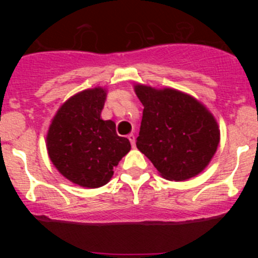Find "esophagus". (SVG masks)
Here are the masks:
<instances>
[{
  "label": "esophagus",
  "instance_id": "obj_1",
  "mask_svg": "<svg viewBox=\"0 0 258 258\" xmlns=\"http://www.w3.org/2000/svg\"><path fill=\"white\" fill-rule=\"evenodd\" d=\"M127 138L130 139V142H131L132 147L135 148V147H136V137H135V135H132V133H131V135H128V136H127Z\"/></svg>",
  "mask_w": 258,
  "mask_h": 258
}]
</instances>
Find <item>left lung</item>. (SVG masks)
Returning a JSON list of instances; mask_svg holds the SVG:
<instances>
[{
  "label": "left lung",
  "instance_id": "obj_1",
  "mask_svg": "<svg viewBox=\"0 0 258 258\" xmlns=\"http://www.w3.org/2000/svg\"><path fill=\"white\" fill-rule=\"evenodd\" d=\"M143 104L137 137L143 153L165 179L180 182L207 167L220 144V127L200 100L174 88L136 85Z\"/></svg>",
  "mask_w": 258,
  "mask_h": 258
}]
</instances>
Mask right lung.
Returning a JSON list of instances; mask_svg holds the SVG:
<instances>
[{
  "label": "right lung",
  "mask_w": 258,
  "mask_h": 258,
  "mask_svg": "<svg viewBox=\"0 0 258 258\" xmlns=\"http://www.w3.org/2000/svg\"><path fill=\"white\" fill-rule=\"evenodd\" d=\"M105 98L106 90L99 86L74 94L55 112L46 136L54 167L84 188L105 185L131 150L128 139L117 136L114 121L100 117Z\"/></svg>",
  "instance_id": "1"
}]
</instances>
